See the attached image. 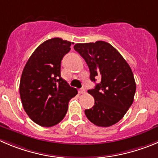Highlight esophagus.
Listing matches in <instances>:
<instances>
[{
    "instance_id": "esophagus-1",
    "label": "esophagus",
    "mask_w": 158,
    "mask_h": 158,
    "mask_svg": "<svg viewBox=\"0 0 158 158\" xmlns=\"http://www.w3.org/2000/svg\"><path fill=\"white\" fill-rule=\"evenodd\" d=\"M86 93V89H84V88H81V89H79V94H83Z\"/></svg>"
}]
</instances>
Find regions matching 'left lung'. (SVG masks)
<instances>
[{"instance_id": "left-lung-1", "label": "left lung", "mask_w": 158, "mask_h": 158, "mask_svg": "<svg viewBox=\"0 0 158 158\" xmlns=\"http://www.w3.org/2000/svg\"><path fill=\"white\" fill-rule=\"evenodd\" d=\"M74 49L86 61L91 81H100L94 89L88 90L95 103L85 110L86 116L100 127L113 126L134 101L136 85L130 66L113 46L104 41L76 44Z\"/></svg>"}]
</instances>
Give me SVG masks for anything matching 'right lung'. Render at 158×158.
Segmentation results:
<instances>
[{"label":"right lung","mask_w":158,"mask_h":158,"mask_svg":"<svg viewBox=\"0 0 158 158\" xmlns=\"http://www.w3.org/2000/svg\"><path fill=\"white\" fill-rule=\"evenodd\" d=\"M73 43L61 38L46 40L32 53L23 71L19 94L31 120L51 127L65 116L69 102L78 94L61 76V62Z\"/></svg>","instance_id":"1"}]
</instances>
